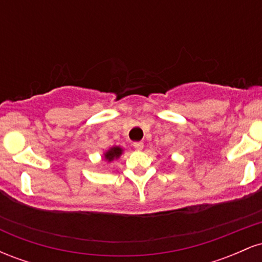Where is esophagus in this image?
<instances>
[{"mask_svg":"<svg viewBox=\"0 0 262 262\" xmlns=\"http://www.w3.org/2000/svg\"><path fill=\"white\" fill-rule=\"evenodd\" d=\"M143 146H144L143 141H135V143H133V148L137 150H141L143 149Z\"/></svg>","mask_w":262,"mask_h":262,"instance_id":"1","label":"esophagus"}]
</instances>
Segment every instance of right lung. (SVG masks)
<instances>
[{
	"label": "right lung",
	"mask_w": 262,
	"mask_h": 262,
	"mask_svg": "<svg viewBox=\"0 0 262 262\" xmlns=\"http://www.w3.org/2000/svg\"><path fill=\"white\" fill-rule=\"evenodd\" d=\"M121 154H122V149L118 148V146H114V148L108 150L106 154H104V156H106V159L108 161H111V160H113L114 158H118Z\"/></svg>",
	"instance_id": "right-lung-1"
}]
</instances>
